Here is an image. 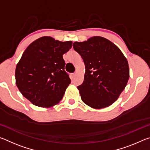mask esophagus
Here are the masks:
<instances>
[{
	"instance_id": "esophagus-1",
	"label": "esophagus",
	"mask_w": 150,
	"mask_h": 150,
	"mask_svg": "<svg viewBox=\"0 0 150 150\" xmlns=\"http://www.w3.org/2000/svg\"><path fill=\"white\" fill-rule=\"evenodd\" d=\"M75 76H76V73H72V74H71V77H75Z\"/></svg>"
}]
</instances>
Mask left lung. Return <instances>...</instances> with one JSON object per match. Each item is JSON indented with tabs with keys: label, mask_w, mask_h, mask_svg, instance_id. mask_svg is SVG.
Listing matches in <instances>:
<instances>
[{
	"label": "left lung",
	"mask_w": 150,
	"mask_h": 150,
	"mask_svg": "<svg viewBox=\"0 0 150 150\" xmlns=\"http://www.w3.org/2000/svg\"><path fill=\"white\" fill-rule=\"evenodd\" d=\"M85 65L84 81L77 88L81 100L100 109L111 105L125 88L130 77L128 63L121 50L100 36L73 43Z\"/></svg>",
	"instance_id": "8db88e82"
}]
</instances>
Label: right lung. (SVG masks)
Segmentation results:
<instances>
[{"instance_id": "1", "label": "right lung", "mask_w": 150, "mask_h": 150, "mask_svg": "<svg viewBox=\"0 0 150 150\" xmlns=\"http://www.w3.org/2000/svg\"><path fill=\"white\" fill-rule=\"evenodd\" d=\"M71 47V41L44 36L24 51L16 65L15 79L20 93L33 105L49 108L62 99L71 83L63 55Z\"/></svg>"}]
</instances>
